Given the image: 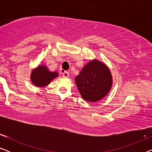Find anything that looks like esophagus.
Masks as SVG:
<instances>
[{"label":"esophagus","instance_id":"34e87169","mask_svg":"<svg viewBox=\"0 0 152 152\" xmlns=\"http://www.w3.org/2000/svg\"><path fill=\"white\" fill-rule=\"evenodd\" d=\"M62 75H63L64 77H69V72L68 71H64Z\"/></svg>","mask_w":152,"mask_h":152}]
</instances>
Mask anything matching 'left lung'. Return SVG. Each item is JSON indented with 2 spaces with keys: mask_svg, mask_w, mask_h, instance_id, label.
I'll return each instance as SVG.
<instances>
[{
  "mask_svg": "<svg viewBox=\"0 0 152 152\" xmlns=\"http://www.w3.org/2000/svg\"><path fill=\"white\" fill-rule=\"evenodd\" d=\"M81 96L88 102H96L107 96L113 86V77L107 64L91 60L75 78Z\"/></svg>",
  "mask_w": 152,
  "mask_h": 152,
  "instance_id": "8db88e82",
  "label": "left lung"
}]
</instances>
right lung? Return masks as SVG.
Here are the masks:
<instances>
[{
  "instance_id": "obj_1",
  "label": "right lung",
  "mask_w": 152,
  "mask_h": 152,
  "mask_svg": "<svg viewBox=\"0 0 152 152\" xmlns=\"http://www.w3.org/2000/svg\"><path fill=\"white\" fill-rule=\"evenodd\" d=\"M59 76L58 72L49 70L45 65L41 64L32 70L30 74L31 82L37 87H45L50 84L54 79Z\"/></svg>"
}]
</instances>
